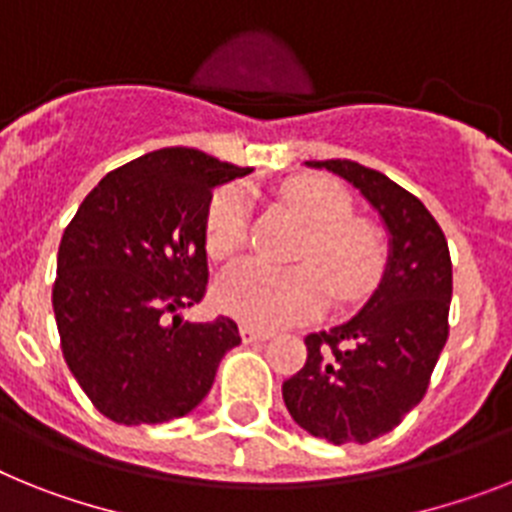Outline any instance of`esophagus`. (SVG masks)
<instances>
[{
    "label": "esophagus",
    "instance_id": "esophagus-1",
    "mask_svg": "<svg viewBox=\"0 0 512 512\" xmlns=\"http://www.w3.org/2000/svg\"><path fill=\"white\" fill-rule=\"evenodd\" d=\"M242 341L244 343H255V341H268V338H273V333L270 330H260V328H252V325H242Z\"/></svg>",
    "mask_w": 512,
    "mask_h": 512
}]
</instances>
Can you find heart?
<instances>
[{"mask_svg": "<svg viewBox=\"0 0 512 512\" xmlns=\"http://www.w3.org/2000/svg\"><path fill=\"white\" fill-rule=\"evenodd\" d=\"M281 200L307 226L294 260L276 268L263 260L236 265L216 286V304L252 328H281L320 315L330 291L354 302L372 291L385 265V244L367 218L351 216V197L325 176H294L283 182ZM249 200L229 184L210 200L205 249L210 260L229 263L247 244Z\"/></svg>", "mask_w": 512, "mask_h": 512, "instance_id": "heart-1", "label": "heart"}]
</instances>
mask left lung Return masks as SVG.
Segmentation results:
<instances>
[{
	"instance_id": "obj_1",
	"label": "left lung",
	"mask_w": 512,
	"mask_h": 512,
	"mask_svg": "<svg viewBox=\"0 0 512 512\" xmlns=\"http://www.w3.org/2000/svg\"><path fill=\"white\" fill-rule=\"evenodd\" d=\"M354 184L380 213L390 252L380 286L343 325L309 333L307 362L283 382V403L309 435L343 445L385 435L427 393L448 341L453 265L424 203L356 161H307Z\"/></svg>"
}]
</instances>
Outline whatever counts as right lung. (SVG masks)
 <instances>
[{"label":"right lung","instance_id":"right-lung-1","mask_svg":"<svg viewBox=\"0 0 512 512\" xmlns=\"http://www.w3.org/2000/svg\"><path fill=\"white\" fill-rule=\"evenodd\" d=\"M252 169L161 148L109 171L64 229L51 291L64 362L117 424H161L208 395L236 322L182 320L205 296V216Z\"/></svg>","mask_w":512,"mask_h":512}]
</instances>
